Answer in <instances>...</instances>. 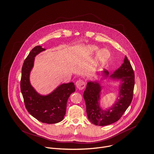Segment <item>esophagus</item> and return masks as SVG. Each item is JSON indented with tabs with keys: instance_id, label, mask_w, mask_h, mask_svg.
<instances>
[{
	"instance_id": "obj_1",
	"label": "esophagus",
	"mask_w": 154,
	"mask_h": 154,
	"mask_svg": "<svg viewBox=\"0 0 154 154\" xmlns=\"http://www.w3.org/2000/svg\"><path fill=\"white\" fill-rule=\"evenodd\" d=\"M76 87L79 90H83L85 87V83L83 80L79 79L75 83Z\"/></svg>"
}]
</instances>
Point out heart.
<instances>
[{
  "label": "heart",
  "instance_id": "obj_1",
  "mask_svg": "<svg viewBox=\"0 0 154 154\" xmlns=\"http://www.w3.org/2000/svg\"><path fill=\"white\" fill-rule=\"evenodd\" d=\"M87 51L90 53H94L97 51L98 50V47L94 45H89L87 48ZM110 54L106 50H102L98 52L97 55V59L99 61H103L107 60L109 57Z\"/></svg>",
  "mask_w": 154,
  "mask_h": 154
}]
</instances>
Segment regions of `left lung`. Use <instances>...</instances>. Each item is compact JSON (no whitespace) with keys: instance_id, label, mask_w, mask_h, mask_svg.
Instances as JSON below:
<instances>
[{"instance_id":"1","label":"left lung","mask_w":154,"mask_h":154,"mask_svg":"<svg viewBox=\"0 0 154 154\" xmlns=\"http://www.w3.org/2000/svg\"><path fill=\"white\" fill-rule=\"evenodd\" d=\"M104 79L109 77V72H103ZM110 78L120 81L119 96L111 107L103 110L100 107L102 86L98 81H89L83 94L86 104V112L88 120L98 126H106L117 122L128 108L133 99L135 85L134 69L126 56L124 63Z\"/></svg>"}]
</instances>
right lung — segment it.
<instances>
[{
    "label": "right lung",
    "instance_id": "right-lung-1",
    "mask_svg": "<svg viewBox=\"0 0 154 154\" xmlns=\"http://www.w3.org/2000/svg\"><path fill=\"white\" fill-rule=\"evenodd\" d=\"M45 50L41 46H36L25 60L22 68L20 91L30 115L42 123L54 124L64 119L67 102L71 94L75 91V85L72 82L62 84L47 95H41L35 90L30 83V73L35 57Z\"/></svg>",
    "mask_w": 154,
    "mask_h": 154
}]
</instances>
